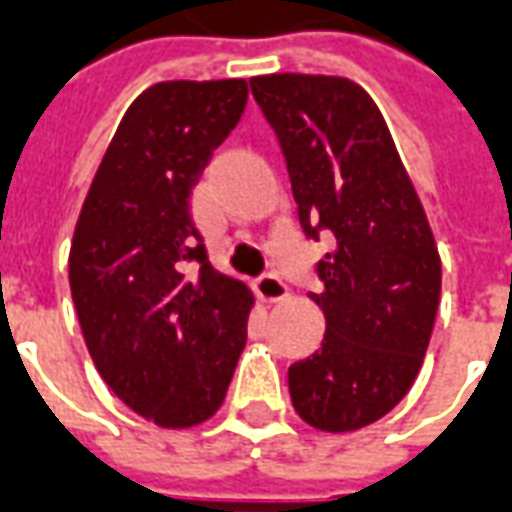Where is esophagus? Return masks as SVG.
Here are the masks:
<instances>
[{
	"label": "esophagus",
	"mask_w": 512,
	"mask_h": 512,
	"mask_svg": "<svg viewBox=\"0 0 512 512\" xmlns=\"http://www.w3.org/2000/svg\"><path fill=\"white\" fill-rule=\"evenodd\" d=\"M256 295L262 297L264 303H278L286 297V284L275 273H264L256 281Z\"/></svg>",
	"instance_id": "1"
}]
</instances>
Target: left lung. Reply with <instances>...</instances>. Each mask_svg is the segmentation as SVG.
Returning a JSON list of instances; mask_svg holds the SVG:
<instances>
[{"label": "left lung", "instance_id": "left-lung-1", "mask_svg": "<svg viewBox=\"0 0 512 512\" xmlns=\"http://www.w3.org/2000/svg\"><path fill=\"white\" fill-rule=\"evenodd\" d=\"M250 93L278 134L297 217L311 239L331 231L317 264L322 347L289 366L300 419L350 433L408 394L441 297V256L378 104L344 76L267 74Z\"/></svg>", "mask_w": 512, "mask_h": 512}]
</instances>
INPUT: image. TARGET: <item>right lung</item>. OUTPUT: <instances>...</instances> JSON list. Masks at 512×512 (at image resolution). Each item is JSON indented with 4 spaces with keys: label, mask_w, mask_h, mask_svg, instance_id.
Listing matches in <instances>:
<instances>
[{
    "label": "right lung",
    "mask_w": 512,
    "mask_h": 512,
    "mask_svg": "<svg viewBox=\"0 0 512 512\" xmlns=\"http://www.w3.org/2000/svg\"><path fill=\"white\" fill-rule=\"evenodd\" d=\"M245 101V79L143 90L76 220L68 281L90 358L104 383L159 427L212 419L248 339L253 295L209 264L190 217L192 187Z\"/></svg>",
    "instance_id": "obj_1"
}]
</instances>
